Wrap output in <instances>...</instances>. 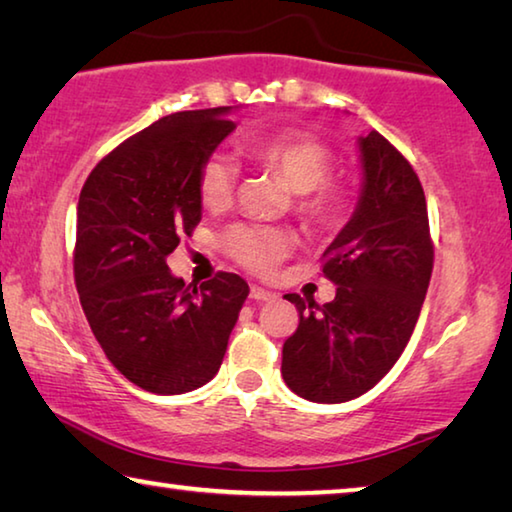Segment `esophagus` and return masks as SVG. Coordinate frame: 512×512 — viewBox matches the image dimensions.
I'll list each match as a JSON object with an SVG mask.
<instances>
[{
    "label": "esophagus",
    "instance_id": "obj_1",
    "mask_svg": "<svg viewBox=\"0 0 512 512\" xmlns=\"http://www.w3.org/2000/svg\"><path fill=\"white\" fill-rule=\"evenodd\" d=\"M250 298H253L255 302H266V300H271V298H275V293H271V291H266V289H262V287H250Z\"/></svg>",
    "mask_w": 512,
    "mask_h": 512
}]
</instances>
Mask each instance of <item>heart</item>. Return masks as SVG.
<instances>
[{
	"label": "heart",
	"instance_id": "obj_1",
	"mask_svg": "<svg viewBox=\"0 0 512 512\" xmlns=\"http://www.w3.org/2000/svg\"><path fill=\"white\" fill-rule=\"evenodd\" d=\"M259 167L284 180L296 201L293 210L314 232L339 230L352 210L350 189L332 176L334 153L327 144L302 133H277L246 144ZM239 167L223 153H210L198 169V196L207 210L232 203ZM221 244L235 262L257 275H268L296 248V237L284 228L237 223L223 232Z\"/></svg>",
	"mask_w": 512,
	"mask_h": 512
}]
</instances>
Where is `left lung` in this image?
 I'll list each match as a JSON object with an SVG mask.
<instances>
[{
  "label": "left lung",
  "instance_id": "1",
  "mask_svg": "<svg viewBox=\"0 0 512 512\" xmlns=\"http://www.w3.org/2000/svg\"><path fill=\"white\" fill-rule=\"evenodd\" d=\"M363 185L352 219L325 250L336 298L287 293L300 314L284 341L282 377L309 402L339 404L370 391L400 359L427 296L433 244L418 173L395 146L359 137Z\"/></svg>",
  "mask_w": 512,
  "mask_h": 512
}]
</instances>
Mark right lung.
I'll list each match as a JSON object with an SVG mask.
<instances>
[{"label": "right lung", "instance_id": "add662e5", "mask_svg": "<svg viewBox=\"0 0 512 512\" xmlns=\"http://www.w3.org/2000/svg\"><path fill=\"white\" fill-rule=\"evenodd\" d=\"M230 106L173 112L110 151L76 207L74 280L94 339L135 386L189 393L221 368L248 296L235 273L201 287L167 257L201 221L198 169L235 131Z\"/></svg>", "mask_w": 512, "mask_h": 512}]
</instances>
